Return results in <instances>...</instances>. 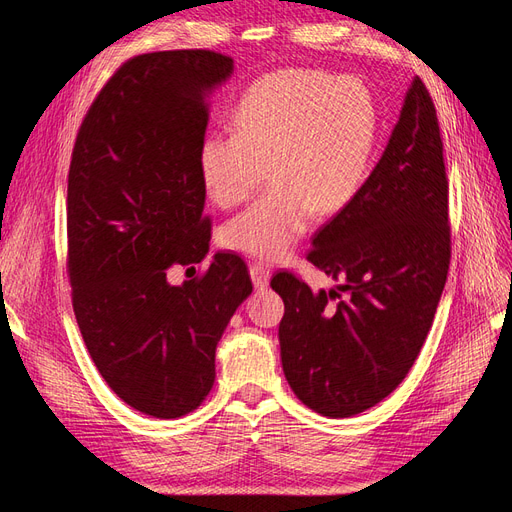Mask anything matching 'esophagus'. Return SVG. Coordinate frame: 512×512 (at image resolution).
<instances>
[{
  "label": "esophagus",
  "mask_w": 512,
  "mask_h": 512,
  "mask_svg": "<svg viewBox=\"0 0 512 512\" xmlns=\"http://www.w3.org/2000/svg\"><path fill=\"white\" fill-rule=\"evenodd\" d=\"M250 275H252V282L256 288H265L271 280V269L267 265H262V262H254L250 267Z\"/></svg>",
  "instance_id": "1"
}]
</instances>
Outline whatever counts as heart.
I'll list each match as a JSON object with an SVG mask.
<instances>
[{
  "mask_svg": "<svg viewBox=\"0 0 512 512\" xmlns=\"http://www.w3.org/2000/svg\"><path fill=\"white\" fill-rule=\"evenodd\" d=\"M235 132L205 136L198 168L215 205L235 207L267 177L273 190L224 224L228 250L280 260L314 213L344 211L361 192L374 156L378 115L367 87L312 68H286L247 87Z\"/></svg>",
  "mask_w": 512,
  "mask_h": 512,
  "instance_id": "1",
  "label": "heart"
}]
</instances>
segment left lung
I'll return each instance as SVG.
<instances>
[{
  "mask_svg": "<svg viewBox=\"0 0 512 512\" xmlns=\"http://www.w3.org/2000/svg\"><path fill=\"white\" fill-rule=\"evenodd\" d=\"M442 149L436 106L416 76L380 162L307 252L344 282L339 292L273 275L286 380L322 416L348 418L389 397L425 344L451 265Z\"/></svg>",
  "mask_w": 512,
  "mask_h": 512,
  "instance_id": "8db88e82",
  "label": "left lung"
}]
</instances>
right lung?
Returning a JSON list of instances; mask_svg holds the SVG:
<instances>
[{"mask_svg": "<svg viewBox=\"0 0 512 512\" xmlns=\"http://www.w3.org/2000/svg\"><path fill=\"white\" fill-rule=\"evenodd\" d=\"M235 68L207 49L128 59L81 123L68 173V280L85 346L134 410L179 418L215 382V348L252 294L239 254L170 286V267L203 262L211 241L198 151L205 98ZM194 269V267H192Z\"/></svg>", "mask_w": 512, "mask_h": 512, "instance_id": "1", "label": "right lung"}]
</instances>
